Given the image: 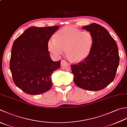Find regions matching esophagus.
<instances>
[{
  "mask_svg": "<svg viewBox=\"0 0 127 127\" xmlns=\"http://www.w3.org/2000/svg\"><path fill=\"white\" fill-rule=\"evenodd\" d=\"M66 63V62L65 60H63V59H62L61 61V64L62 65H63V64H65Z\"/></svg>",
  "mask_w": 127,
  "mask_h": 127,
  "instance_id": "1",
  "label": "esophagus"
}]
</instances>
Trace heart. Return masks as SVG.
Returning a JSON list of instances; mask_svg holds the SVG:
<instances>
[{
	"instance_id": "1",
	"label": "heart",
	"mask_w": 127,
	"mask_h": 127,
	"mask_svg": "<svg viewBox=\"0 0 127 127\" xmlns=\"http://www.w3.org/2000/svg\"><path fill=\"white\" fill-rule=\"evenodd\" d=\"M94 45L93 34L72 27H65L57 32L55 38L49 39V52L58 57L65 52L68 58L74 62L83 61L90 54Z\"/></svg>"
}]
</instances>
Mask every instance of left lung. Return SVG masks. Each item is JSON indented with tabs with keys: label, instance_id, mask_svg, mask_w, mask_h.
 Wrapping results in <instances>:
<instances>
[{
	"label": "left lung",
	"instance_id": "left-lung-1",
	"mask_svg": "<svg viewBox=\"0 0 127 127\" xmlns=\"http://www.w3.org/2000/svg\"><path fill=\"white\" fill-rule=\"evenodd\" d=\"M94 37V45L87 58L71 64L74 82L79 88L89 91H99L112 83L120 62L118 49L107 30L95 23L83 27Z\"/></svg>",
	"mask_w": 127,
	"mask_h": 127
}]
</instances>
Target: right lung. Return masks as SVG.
I'll return each mask as SVG.
<instances>
[{
	"label": "right lung",
	"instance_id": "add662e5",
	"mask_svg": "<svg viewBox=\"0 0 127 127\" xmlns=\"http://www.w3.org/2000/svg\"><path fill=\"white\" fill-rule=\"evenodd\" d=\"M58 27H30L14 42L10 69L15 84L27 94L39 95L51 88V75L60 68L61 61L52 60L48 42Z\"/></svg>",
	"mask_w": 127,
	"mask_h": 127
}]
</instances>
